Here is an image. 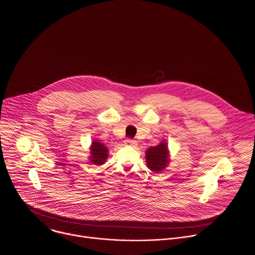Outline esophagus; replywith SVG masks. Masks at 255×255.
Masks as SVG:
<instances>
[{
  "mask_svg": "<svg viewBox=\"0 0 255 255\" xmlns=\"http://www.w3.org/2000/svg\"><path fill=\"white\" fill-rule=\"evenodd\" d=\"M124 143L126 145H129V146H135L137 144V141H135V140H132V139H126L124 141Z\"/></svg>",
  "mask_w": 255,
  "mask_h": 255,
  "instance_id": "esophagus-1",
  "label": "esophagus"
}]
</instances>
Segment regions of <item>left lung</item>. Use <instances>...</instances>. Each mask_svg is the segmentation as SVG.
Segmentation results:
<instances>
[{
    "label": "left lung",
    "mask_w": 255,
    "mask_h": 255,
    "mask_svg": "<svg viewBox=\"0 0 255 255\" xmlns=\"http://www.w3.org/2000/svg\"><path fill=\"white\" fill-rule=\"evenodd\" d=\"M145 160L147 167L152 172H161L170 161L167 142L161 141L156 146L148 147L145 150Z\"/></svg>",
    "instance_id": "8db88e82"
}]
</instances>
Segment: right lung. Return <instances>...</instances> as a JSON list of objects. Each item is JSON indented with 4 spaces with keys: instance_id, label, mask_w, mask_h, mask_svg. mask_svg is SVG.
<instances>
[{
    "instance_id": "obj_1",
    "label": "right lung",
    "mask_w": 255,
    "mask_h": 255,
    "mask_svg": "<svg viewBox=\"0 0 255 255\" xmlns=\"http://www.w3.org/2000/svg\"><path fill=\"white\" fill-rule=\"evenodd\" d=\"M91 155H90V161L92 164L95 165H102L106 162L108 158L109 150L107 146H105L104 143L98 141H94L91 145Z\"/></svg>"
}]
</instances>
